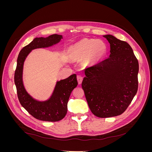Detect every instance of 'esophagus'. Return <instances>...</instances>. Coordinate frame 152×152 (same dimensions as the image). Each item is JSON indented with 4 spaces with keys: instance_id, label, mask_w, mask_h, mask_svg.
I'll return each instance as SVG.
<instances>
[{
    "instance_id": "1",
    "label": "esophagus",
    "mask_w": 152,
    "mask_h": 152,
    "mask_svg": "<svg viewBox=\"0 0 152 152\" xmlns=\"http://www.w3.org/2000/svg\"><path fill=\"white\" fill-rule=\"evenodd\" d=\"M77 80H78V83L79 84H81L82 80H83V77H82L81 75H77Z\"/></svg>"
}]
</instances>
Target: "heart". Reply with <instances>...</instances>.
<instances>
[{
  "label": "heart",
  "instance_id": "obj_1",
  "mask_svg": "<svg viewBox=\"0 0 152 152\" xmlns=\"http://www.w3.org/2000/svg\"><path fill=\"white\" fill-rule=\"evenodd\" d=\"M107 46L102 40L83 39L72 45L69 54L73 61H80L86 58L88 64L93 65L105 56Z\"/></svg>",
  "mask_w": 152,
  "mask_h": 152
}]
</instances>
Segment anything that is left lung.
<instances>
[{
    "mask_svg": "<svg viewBox=\"0 0 152 152\" xmlns=\"http://www.w3.org/2000/svg\"><path fill=\"white\" fill-rule=\"evenodd\" d=\"M103 37L110 44L109 58L85 69L82 82L91 111L100 118L124 113L138 88L139 63L130 45L112 35Z\"/></svg>",
    "mask_w": 152,
    "mask_h": 152,
    "instance_id": "8db88e82",
    "label": "left lung"
}]
</instances>
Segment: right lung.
Listing matches in <instances>:
<instances>
[{
    "mask_svg": "<svg viewBox=\"0 0 152 152\" xmlns=\"http://www.w3.org/2000/svg\"><path fill=\"white\" fill-rule=\"evenodd\" d=\"M63 39L61 35L53 34L48 37H37L23 48L17 59V66L15 73V83L17 94L22 107L31 115L40 121L57 122L65 117L67 104L72 91L77 86L76 74L65 79L57 81L53 93L45 101H39L30 96L25 88L23 81V71L26 57L33 49L53 46Z\"/></svg>",
    "mask_w": 152,
    "mask_h": 152,
    "instance_id": "add662e5",
    "label": "right lung"
}]
</instances>
